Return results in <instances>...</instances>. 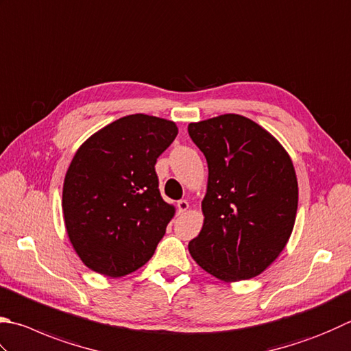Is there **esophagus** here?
I'll use <instances>...</instances> for the list:
<instances>
[{
    "label": "esophagus",
    "mask_w": 351,
    "mask_h": 351,
    "mask_svg": "<svg viewBox=\"0 0 351 351\" xmlns=\"http://www.w3.org/2000/svg\"><path fill=\"white\" fill-rule=\"evenodd\" d=\"M177 209H178V214H184L189 209V203L186 200L177 202Z\"/></svg>",
    "instance_id": "34e87169"
}]
</instances>
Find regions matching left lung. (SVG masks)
<instances>
[{"instance_id": "obj_1", "label": "left lung", "mask_w": 351, "mask_h": 351, "mask_svg": "<svg viewBox=\"0 0 351 351\" xmlns=\"http://www.w3.org/2000/svg\"><path fill=\"white\" fill-rule=\"evenodd\" d=\"M188 131L209 171L203 228L189 254L224 282L254 278L292 235L298 209L292 158L267 130L240 114L193 122Z\"/></svg>"}]
</instances>
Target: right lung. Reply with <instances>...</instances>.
I'll use <instances>...</instances> for the list:
<instances>
[{"label": "right lung", "mask_w": 351, "mask_h": 351, "mask_svg": "<svg viewBox=\"0 0 351 351\" xmlns=\"http://www.w3.org/2000/svg\"><path fill=\"white\" fill-rule=\"evenodd\" d=\"M177 125L130 114L96 131L65 173L62 214L77 256L95 272L119 278L149 261L176 208L158 191L154 165Z\"/></svg>", "instance_id": "1"}]
</instances>
